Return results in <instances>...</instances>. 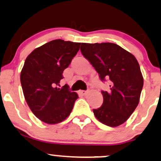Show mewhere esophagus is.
I'll return each instance as SVG.
<instances>
[{
  "label": "esophagus",
  "instance_id": "34e87169",
  "mask_svg": "<svg viewBox=\"0 0 161 161\" xmlns=\"http://www.w3.org/2000/svg\"><path fill=\"white\" fill-rule=\"evenodd\" d=\"M87 93H88V92L84 91V90H81V91H79V94L82 95H86Z\"/></svg>",
  "mask_w": 161,
  "mask_h": 161
}]
</instances>
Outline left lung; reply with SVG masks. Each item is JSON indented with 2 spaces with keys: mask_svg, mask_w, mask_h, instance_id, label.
<instances>
[{
  "mask_svg": "<svg viewBox=\"0 0 161 161\" xmlns=\"http://www.w3.org/2000/svg\"><path fill=\"white\" fill-rule=\"evenodd\" d=\"M80 50L101 81L110 80V91L101 92L102 106L93 110L95 117L110 127L123 124L137 108L143 87L137 60L114 43H82Z\"/></svg>",
  "mask_w": 161,
  "mask_h": 161,
  "instance_id": "obj_1",
  "label": "left lung"
}]
</instances>
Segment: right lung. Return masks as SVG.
Here are the masks:
<instances>
[{"label":"right lung","instance_id":"1","mask_svg":"<svg viewBox=\"0 0 161 161\" xmlns=\"http://www.w3.org/2000/svg\"><path fill=\"white\" fill-rule=\"evenodd\" d=\"M80 45L53 40L37 47L25 59L20 73L23 95L35 116L44 123L57 124L64 121L78 98L75 92L57 86Z\"/></svg>","mask_w":161,"mask_h":161}]
</instances>
